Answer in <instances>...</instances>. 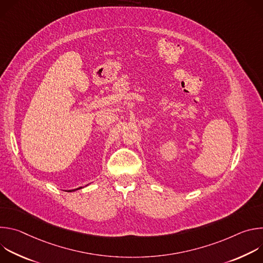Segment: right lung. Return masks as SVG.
Instances as JSON below:
<instances>
[{"instance_id": "1", "label": "right lung", "mask_w": 263, "mask_h": 263, "mask_svg": "<svg viewBox=\"0 0 263 263\" xmlns=\"http://www.w3.org/2000/svg\"><path fill=\"white\" fill-rule=\"evenodd\" d=\"M81 189H82V187H79V189H76V190H72V191H67V192H69V193H70V192H74V191H78V190H81Z\"/></svg>"}]
</instances>
